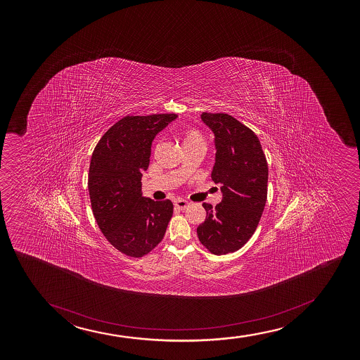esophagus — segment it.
I'll return each mask as SVG.
<instances>
[{
  "label": "esophagus",
  "instance_id": "esophagus-1",
  "mask_svg": "<svg viewBox=\"0 0 360 360\" xmlns=\"http://www.w3.org/2000/svg\"><path fill=\"white\" fill-rule=\"evenodd\" d=\"M174 205H175L176 209H180V210H185V209L188 207V202L184 200V199H179V200H175Z\"/></svg>",
  "mask_w": 360,
  "mask_h": 360
}]
</instances>
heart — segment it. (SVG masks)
I'll use <instances>...</instances> for the list:
<instances>
[{
  "instance_id": "heart-1",
  "label": "heart",
  "mask_w": 360,
  "mask_h": 360,
  "mask_svg": "<svg viewBox=\"0 0 360 360\" xmlns=\"http://www.w3.org/2000/svg\"><path fill=\"white\" fill-rule=\"evenodd\" d=\"M197 143H204L202 134L195 129H185L182 133V144H184V146L185 145L197 144Z\"/></svg>"
}]
</instances>
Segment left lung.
<instances>
[{"mask_svg":"<svg viewBox=\"0 0 360 360\" xmlns=\"http://www.w3.org/2000/svg\"><path fill=\"white\" fill-rule=\"evenodd\" d=\"M200 117L215 136L211 179L221 185L222 200L215 207L202 204L207 219L197 234L221 256L243 248L256 231L268 195V163L258 136L233 116L202 112Z\"/></svg>","mask_w":360,"mask_h":360,"instance_id":"left-lung-1","label":"left lung"}]
</instances>
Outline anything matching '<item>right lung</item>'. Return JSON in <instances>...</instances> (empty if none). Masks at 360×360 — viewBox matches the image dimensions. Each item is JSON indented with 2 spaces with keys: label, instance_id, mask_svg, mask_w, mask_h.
<instances>
[{
  "label": "right lung",
  "instance_id": "add662e5",
  "mask_svg": "<svg viewBox=\"0 0 360 360\" xmlns=\"http://www.w3.org/2000/svg\"><path fill=\"white\" fill-rule=\"evenodd\" d=\"M178 115L124 116L96 145L89 170L92 212L108 241L126 256H145L161 243L173 215L169 199L143 197L155 136Z\"/></svg>",
  "mask_w": 360,
  "mask_h": 360
}]
</instances>
